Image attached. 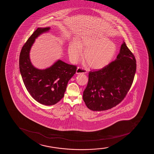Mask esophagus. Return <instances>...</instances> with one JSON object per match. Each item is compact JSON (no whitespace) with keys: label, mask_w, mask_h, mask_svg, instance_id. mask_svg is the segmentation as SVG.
Returning <instances> with one entry per match:
<instances>
[{"label":"esophagus","mask_w":154,"mask_h":154,"mask_svg":"<svg viewBox=\"0 0 154 154\" xmlns=\"http://www.w3.org/2000/svg\"><path fill=\"white\" fill-rule=\"evenodd\" d=\"M87 71L85 69L82 68L78 67L76 69V74H85L86 73Z\"/></svg>","instance_id":"esophagus-1"}]
</instances>
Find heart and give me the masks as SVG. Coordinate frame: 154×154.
Listing matches in <instances>:
<instances>
[{
  "label": "heart",
  "mask_w": 154,
  "mask_h": 154,
  "mask_svg": "<svg viewBox=\"0 0 154 154\" xmlns=\"http://www.w3.org/2000/svg\"><path fill=\"white\" fill-rule=\"evenodd\" d=\"M85 50L84 60L90 68L101 69L112 62L117 47L108 38L97 36H84L79 41H73L68 46V54L73 62L78 61Z\"/></svg>",
  "instance_id": "heart-1"
}]
</instances>
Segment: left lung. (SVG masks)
I'll return each instance as SVG.
<instances>
[{"label": "left lung", "mask_w": 154, "mask_h": 154, "mask_svg": "<svg viewBox=\"0 0 154 154\" xmlns=\"http://www.w3.org/2000/svg\"><path fill=\"white\" fill-rule=\"evenodd\" d=\"M136 71V60L124 42L114 61L89 72L83 96L87 107L93 111H103L119 104L131 88Z\"/></svg>", "instance_id": "1"}]
</instances>
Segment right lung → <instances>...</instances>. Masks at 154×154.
<instances>
[{"mask_svg":"<svg viewBox=\"0 0 154 154\" xmlns=\"http://www.w3.org/2000/svg\"><path fill=\"white\" fill-rule=\"evenodd\" d=\"M50 27L38 28L21 49L20 69L23 83L35 100L45 105L57 104L64 97L68 82L76 72V66L69 65L59 60L48 68L38 69L32 65L30 50L36 38L47 32Z\"/></svg>","mask_w":154,"mask_h":154,"instance_id":"right-lung-1","label":"right lung"}]
</instances>
